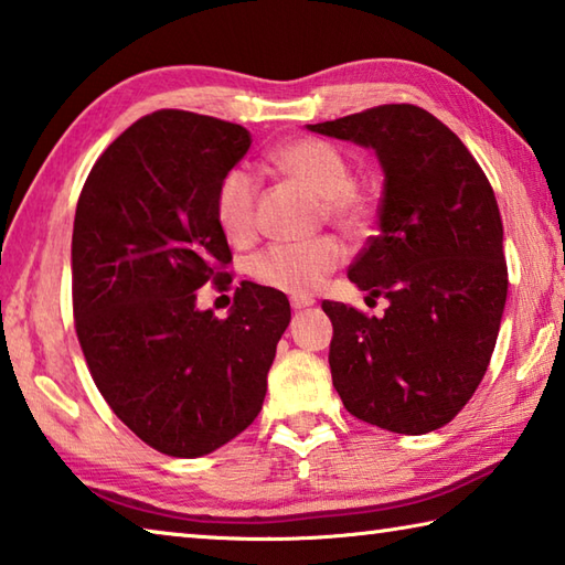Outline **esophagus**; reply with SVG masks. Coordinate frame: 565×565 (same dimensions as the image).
<instances>
[{
	"instance_id": "1",
	"label": "esophagus",
	"mask_w": 565,
	"mask_h": 565,
	"mask_svg": "<svg viewBox=\"0 0 565 565\" xmlns=\"http://www.w3.org/2000/svg\"><path fill=\"white\" fill-rule=\"evenodd\" d=\"M316 301L311 299V296H291V309L294 311H301V309H309V306H313Z\"/></svg>"
}]
</instances>
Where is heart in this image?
Listing matches in <instances>:
<instances>
[{
	"label": "heart",
	"mask_w": 565,
	"mask_h": 565,
	"mask_svg": "<svg viewBox=\"0 0 565 565\" xmlns=\"http://www.w3.org/2000/svg\"><path fill=\"white\" fill-rule=\"evenodd\" d=\"M271 166L301 182L323 200V212L343 227H355L365 217V198L355 190L351 162L323 140L301 138L284 142L271 152ZM214 217L224 237L247 242L256 220V180L249 170L232 168L217 184ZM345 259L343 244L333 237L311 242H279L259 252L249 274L266 289L303 296L316 291L326 276Z\"/></svg>",
	"instance_id": "b5f03b06"
}]
</instances>
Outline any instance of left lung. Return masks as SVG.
Instances as JSON below:
<instances>
[{
	"label": "left lung",
	"mask_w": 565,
	"mask_h": 565,
	"mask_svg": "<svg viewBox=\"0 0 565 565\" xmlns=\"http://www.w3.org/2000/svg\"><path fill=\"white\" fill-rule=\"evenodd\" d=\"M375 152L383 170L377 234L348 269L367 318L323 301L328 351L345 409L397 435L447 425L487 373L507 303L504 227L484 172L452 130L409 104L306 126Z\"/></svg>",
	"instance_id": "8db88e82"
}]
</instances>
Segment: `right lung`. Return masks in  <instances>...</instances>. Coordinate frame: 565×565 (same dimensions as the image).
<instances>
[{
	"mask_svg": "<svg viewBox=\"0 0 565 565\" xmlns=\"http://www.w3.org/2000/svg\"><path fill=\"white\" fill-rule=\"evenodd\" d=\"M249 146L237 122L158 110L110 142L76 204L74 318L88 371L113 413L170 457L210 455L254 423L291 321L286 296L252 281L224 321L198 309V289L232 262L214 194Z\"/></svg>",
	"mask_w": 565,
	"mask_h": 565,
	"instance_id": "add662e5",
	"label": "right lung"
}]
</instances>
